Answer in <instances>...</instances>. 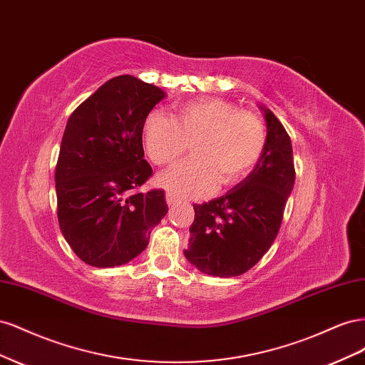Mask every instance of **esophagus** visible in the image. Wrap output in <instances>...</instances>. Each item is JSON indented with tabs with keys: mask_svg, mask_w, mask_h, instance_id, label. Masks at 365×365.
I'll use <instances>...</instances> for the list:
<instances>
[{
	"mask_svg": "<svg viewBox=\"0 0 365 365\" xmlns=\"http://www.w3.org/2000/svg\"><path fill=\"white\" fill-rule=\"evenodd\" d=\"M165 202H168V205H175L176 202H178V197H176L173 193L168 192L165 193Z\"/></svg>",
	"mask_w": 365,
	"mask_h": 365,
	"instance_id": "34e87169",
	"label": "esophagus"
}]
</instances>
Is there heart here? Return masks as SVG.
I'll list each match as a JSON object with an SVG mask.
<instances>
[{"mask_svg": "<svg viewBox=\"0 0 365 365\" xmlns=\"http://www.w3.org/2000/svg\"><path fill=\"white\" fill-rule=\"evenodd\" d=\"M260 115L233 102L204 97L175 106V118L155 111L143 125V145L152 163L168 165L193 146V160L158 175L157 182L178 197H196L244 181L267 148Z\"/></svg>", "mask_w": 365, "mask_h": 365, "instance_id": "1", "label": "heart"}]
</instances>
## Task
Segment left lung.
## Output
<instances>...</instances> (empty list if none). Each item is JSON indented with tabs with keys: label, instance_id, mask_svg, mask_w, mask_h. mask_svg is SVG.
I'll return each mask as SVG.
<instances>
[{
	"label": "left lung",
	"instance_id": "left-lung-1",
	"mask_svg": "<svg viewBox=\"0 0 365 365\" xmlns=\"http://www.w3.org/2000/svg\"><path fill=\"white\" fill-rule=\"evenodd\" d=\"M267 148L256 169L224 196L195 204L189 247L184 256L204 274L236 277L251 269L277 237L295 169L288 132L271 109Z\"/></svg>",
	"mask_w": 365,
	"mask_h": 365
}]
</instances>
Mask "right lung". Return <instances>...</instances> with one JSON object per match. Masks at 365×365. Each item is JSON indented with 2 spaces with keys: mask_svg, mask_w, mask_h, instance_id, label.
Listing matches in <instances>:
<instances>
[{
  "mask_svg": "<svg viewBox=\"0 0 365 365\" xmlns=\"http://www.w3.org/2000/svg\"><path fill=\"white\" fill-rule=\"evenodd\" d=\"M165 97L134 76H117L74 109L56 164L58 219L76 256L96 268L130 262L169 212L164 190L137 193L152 168L143 125Z\"/></svg>",
  "mask_w": 365,
  "mask_h": 365,
  "instance_id": "obj_1",
  "label": "right lung"
}]
</instances>
